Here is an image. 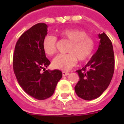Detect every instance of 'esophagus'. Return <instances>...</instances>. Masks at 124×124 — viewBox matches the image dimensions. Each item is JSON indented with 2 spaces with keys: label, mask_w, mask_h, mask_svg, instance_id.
Returning <instances> with one entry per match:
<instances>
[{
  "label": "esophagus",
  "mask_w": 124,
  "mask_h": 124,
  "mask_svg": "<svg viewBox=\"0 0 124 124\" xmlns=\"http://www.w3.org/2000/svg\"><path fill=\"white\" fill-rule=\"evenodd\" d=\"M69 75V73L67 71H62V75L63 76H67Z\"/></svg>",
  "instance_id": "obj_1"
}]
</instances>
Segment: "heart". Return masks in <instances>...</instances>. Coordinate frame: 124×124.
Here are the masks:
<instances>
[{
  "label": "heart",
  "mask_w": 124,
  "mask_h": 124,
  "mask_svg": "<svg viewBox=\"0 0 124 124\" xmlns=\"http://www.w3.org/2000/svg\"><path fill=\"white\" fill-rule=\"evenodd\" d=\"M60 36L70 42L67 54H58L53 59V66L56 69L68 71L75 66L77 60L83 62L92 55L95 42L93 38L87 35L85 31L80 30L69 29L60 33ZM57 39L52 35H47L43 39L42 47L48 55L56 52Z\"/></svg>",
  "instance_id": "1"
}]
</instances>
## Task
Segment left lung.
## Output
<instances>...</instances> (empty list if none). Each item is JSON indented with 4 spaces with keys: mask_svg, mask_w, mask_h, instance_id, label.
<instances>
[{
    "mask_svg": "<svg viewBox=\"0 0 124 124\" xmlns=\"http://www.w3.org/2000/svg\"><path fill=\"white\" fill-rule=\"evenodd\" d=\"M100 42L96 52L87 64L77 73L79 80L75 87L80 98L91 100L98 97L108 88L115 70V57L111 41L106 33L98 34Z\"/></svg>",
    "mask_w": 124,
    "mask_h": 124,
    "instance_id": "left-lung-1",
    "label": "left lung"
}]
</instances>
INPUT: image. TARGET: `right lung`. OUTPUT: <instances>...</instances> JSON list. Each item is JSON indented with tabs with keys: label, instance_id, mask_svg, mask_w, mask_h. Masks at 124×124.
<instances>
[{
	"label": "right lung",
	"instance_id": "obj_1",
	"mask_svg": "<svg viewBox=\"0 0 124 124\" xmlns=\"http://www.w3.org/2000/svg\"><path fill=\"white\" fill-rule=\"evenodd\" d=\"M47 26L39 23L24 32L15 47L13 67L16 80L28 94L37 100H45L54 93L62 77L60 70H45L50 64L42 47ZM45 71L41 73V69Z\"/></svg>",
	"mask_w": 124,
	"mask_h": 124
}]
</instances>
